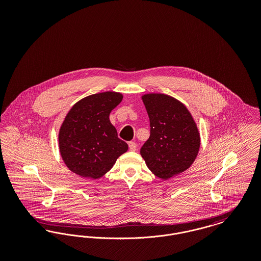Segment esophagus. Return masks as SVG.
Masks as SVG:
<instances>
[{"label": "esophagus", "mask_w": 261, "mask_h": 261, "mask_svg": "<svg viewBox=\"0 0 261 261\" xmlns=\"http://www.w3.org/2000/svg\"><path fill=\"white\" fill-rule=\"evenodd\" d=\"M128 146H129V149H130L131 151H135L137 149V145L135 142H129Z\"/></svg>", "instance_id": "esophagus-1"}]
</instances>
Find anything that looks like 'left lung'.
Segmentation results:
<instances>
[{
	"label": "left lung",
	"instance_id": "obj_1",
	"mask_svg": "<svg viewBox=\"0 0 261 261\" xmlns=\"http://www.w3.org/2000/svg\"><path fill=\"white\" fill-rule=\"evenodd\" d=\"M149 118L150 135L141 148L149 170L167 180L187 170L200 147L199 129L185 105L164 94L142 96Z\"/></svg>",
	"mask_w": 261,
	"mask_h": 261
}]
</instances>
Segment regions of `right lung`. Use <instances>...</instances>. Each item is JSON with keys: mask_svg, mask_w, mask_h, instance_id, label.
<instances>
[{"mask_svg": "<svg viewBox=\"0 0 261 261\" xmlns=\"http://www.w3.org/2000/svg\"><path fill=\"white\" fill-rule=\"evenodd\" d=\"M123 99L117 92H102L77 101L67 112L60 132L62 161L75 174L99 179L110 171L128 145L117 137L110 113Z\"/></svg>", "mask_w": 261, "mask_h": 261, "instance_id": "right-lung-1", "label": "right lung"}]
</instances>
